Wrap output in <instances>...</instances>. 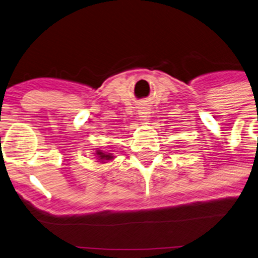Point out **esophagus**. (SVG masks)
Returning <instances> with one entry per match:
<instances>
[{"mask_svg":"<svg viewBox=\"0 0 258 258\" xmlns=\"http://www.w3.org/2000/svg\"><path fill=\"white\" fill-rule=\"evenodd\" d=\"M138 115L139 120H148V117H150V110L147 106H141L138 108Z\"/></svg>","mask_w":258,"mask_h":258,"instance_id":"obj_1","label":"esophagus"}]
</instances>
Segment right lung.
<instances>
[{"label": "right lung", "mask_w": 258, "mask_h": 258, "mask_svg": "<svg viewBox=\"0 0 258 258\" xmlns=\"http://www.w3.org/2000/svg\"><path fill=\"white\" fill-rule=\"evenodd\" d=\"M96 155H97V158H98V160H100V161H105V160L106 161H109V160L114 159L112 154L105 153V152H103V150H97Z\"/></svg>", "instance_id": "right-lung-1"}]
</instances>
